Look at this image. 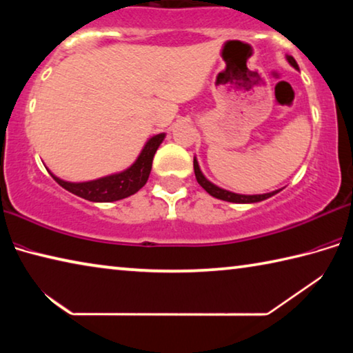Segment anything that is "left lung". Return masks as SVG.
Instances as JSON below:
<instances>
[{"mask_svg":"<svg viewBox=\"0 0 353 353\" xmlns=\"http://www.w3.org/2000/svg\"><path fill=\"white\" fill-rule=\"evenodd\" d=\"M286 61L290 62L291 67H294L296 70H299V65L294 61V57L292 56H286ZM193 166H194V174H196V181L201 185L202 188H204L208 194L213 196V198L221 199V201H227V202H235V204H254V202H260V201H265L268 198H271V196L277 194L280 190L276 191H271V193H265V194H238V193H232L229 190H224V188H219L218 185L212 183L208 179L202 174V171L199 168V163L198 160H193Z\"/></svg>","mask_w":353,"mask_h":353,"instance_id":"1","label":"left lung"}]
</instances>
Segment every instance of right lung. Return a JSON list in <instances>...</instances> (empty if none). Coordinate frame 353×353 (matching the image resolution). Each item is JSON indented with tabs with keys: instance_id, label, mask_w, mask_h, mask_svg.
<instances>
[{
	"instance_id": "1",
	"label": "right lung",
	"mask_w": 353,
	"mask_h": 353,
	"mask_svg": "<svg viewBox=\"0 0 353 353\" xmlns=\"http://www.w3.org/2000/svg\"><path fill=\"white\" fill-rule=\"evenodd\" d=\"M163 140L165 134H157L151 137L146 141V145L143 146L135 162L128 170L117 172V174L99 177L88 182H67L52 174L51 171L50 174L61 187L87 201L113 202L129 198V196L135 194L141 187H145L148 177L151 174L154 154L157 152V149L162 145Z\"/></svg>"
}]
</instances>
